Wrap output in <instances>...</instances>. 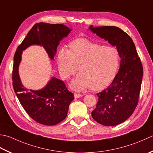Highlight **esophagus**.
<instances>
[{"instance_id": "34e87169", "label": "esophagus", "mask_w": 153, "mask_h": 153, "mask_svg": "<svg viewBox=\"0 0 153 153\" xmlns=\"http://www.w3.org/2000/svg\"><path fill=\"white\" fill-rule=\"evenodd\" d=\"M81 97H82V94H76V93H75V94H74V97L75 98H79Z\"/></svg>"}]
</instances>
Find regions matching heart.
Wrapping results in <instances>:
<instances>
[{
  "label": "heart",
  "instance_id": "1",
  "mask_svg": "<svg viewBox=\"0 0 153 153\" xmlns=\"http://www.w3.org/2000/svg\"><path fill=\"white\" fill-rule=\"evenodd\" d=\"M119 61L120 55L115 47L84 38L74 40L70 44V50L62 48L58 54L59 74L64 79L74 75L79 67V74L71 83V87L78 91L105 88L115 78Z\"/></svg>",
  "mask_w": 153,
  "mask_h": 153
}]
</instances>
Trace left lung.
I'll list each match as a JSON object with an SVG mask.
<instances>
[{"label": "left lung", "instance_id": "1", "mask_svg": "<svg viewBox=\"0 0 153 153\" xmlns=\"http://www.w3.org/2000/svg\"><path fill=\"white\" fill-rule=\"evenodd\" d=\"M98 36L116 46L120 55V68L108 88L97 94L93 119L105 126H115L133 114L139 102L143 68L132 39L116 26H89Z\"/></svg>", "mask_w": 153, "mask_h": 153}]
</instances>
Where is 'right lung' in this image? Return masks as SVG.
Masks as SVG:
<instances>
[{
	"mask_svg": "<svg viewBox=\"0 0 153 153\" xmlns=\"http://www.w3.org/2000/svg\"><path fill=\"white\" fill-rule=\"evenodd\" d=\"M71 30L62 24L36 23L14 53L12 76L14 91L28 115L40 124L55 125L64 120L74 96L68 91L64 82L56 77H52L46 86L40 90H29L25 88L19 74L22 51L32 45H40L53 59L59 42Z\"/></svg>",
	"mask_w": 153,
	"mask_h": 153,
	"instance_id": "obj_1",
	"label": "right lung"
}]
</instances>
